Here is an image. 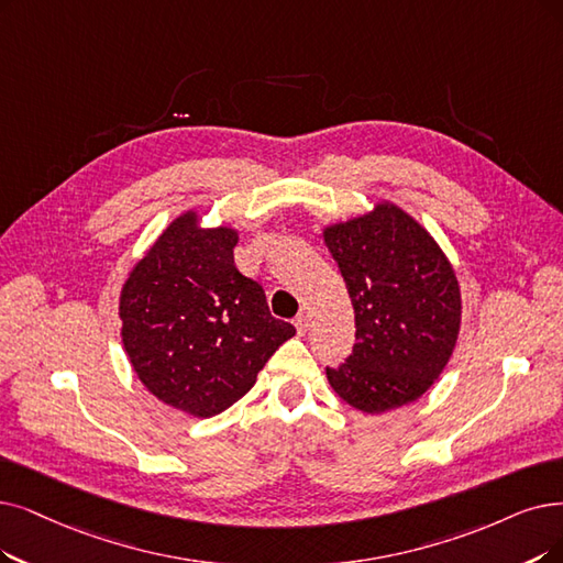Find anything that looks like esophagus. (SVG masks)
<instances>
[{
    "mask_svg": "<svg viewBox=\"0 0 563 563\" xmlns=\"http://www.w3.org/2000/svg\"><path fill=\"white\" fill-rule=\"evenodd\" d=\"M294 325H296L298 334H305V332H307V328H309V319H307V313H298L296 321H294Z\"/></svg>",
    "mask_w": 563,
    "mask_h": 563,
    "instance_id": "1",
    "label": "esophagus"
}]
</instances>
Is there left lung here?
Listing matches in <instances>:
<instances>
[{
	"instance_id": "8db88e82",
	"label": "left lung",
	"mask_w": 563,
	"mask_h": 563,
	"mask_svg": "<svg viewBox=\"0 0 563 563\" xmlns=\"http://www.w3.org/2000/svg\"><path fill=\"white\" fill-rule=\"evenodd\" d=\"M355 311L346 363L325 369L349 407L386 413L434 386L462 328V290L453 263L422 223L393 200L323 227Z\"/></svg>"
}]
</instances>
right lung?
<instances>
[{
  "label": "right lung",
  "instance_id": "add662e5",
  "mask_svg": "<svg viewBox=\"0 0 563 563\" xmlns=\"http://www.w3.org/2000/svg\"><path fill=\"white\" fill-rule=\"evenodd\" d=\"M238 229L179 212L131 265L120 290L122 346L141 384L194 418L252 390L296 328L275 319L263 288L238 273Z\"/></svg>",
  "mask_w": 563,
  "mask_h": 563
}]
</instances>
